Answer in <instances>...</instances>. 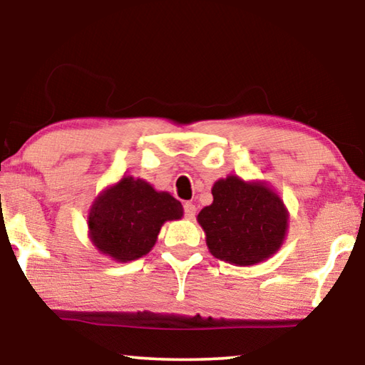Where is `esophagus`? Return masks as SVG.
I'll list each match as a JSON object with an SVG mask.
<instances>
[{"label":"esophagus","instance_id":"34e87169","mask_svg":"<svg viewBox=\"0 0 365 365\" xmlns=\"http://www.w3.org/2000/svg\"><path fill=\"white\" fill-rule=\"evenodd\" d=\"M184 216H186L187 219H192L194 216H196V206H194L192 202L184 204Z\"/></svg>","mask_w":365,"mask_h":365}]
</instances>
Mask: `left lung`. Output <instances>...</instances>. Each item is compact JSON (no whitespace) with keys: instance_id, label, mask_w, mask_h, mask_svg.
I'll return each instance as SVG.
<instances>
[{"instance_id":"left-lung-1","label":"left lung","mask_w":365,"mask_h":365,"mask_svg":"<svg viewBox=\"0 0 365 365\" xmlns=\"http://www.w3.org/2000/svg\"><path fill=\"white\" fill-rule=\"evenodd\" d=\"M214 201L197 214L209 252L236 266H252L279 251L287 232L289 212L266 182L237 176L219 179Z\"/></svg>"}]
</instances>
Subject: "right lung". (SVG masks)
Returning a JSON list of instances; mask_svg holds the SVG:
<instances>
[{"label": "right lung", "instance_id": "1", "mask_svg": "<svg viewBox=\"0 0 365 365\" xmlns=\"http://www.w3.org/2000/svg\"><path fill=\"white\" fill-rule=\"evenodd\" d=\"M182 217V206L169 192L156 191L144 179L124 176L99 194L88 216L91 242L118 262L151 251L166 221Z\"/></svg>", "mask_w": 365, "mask_h": 365}]
</instances>
